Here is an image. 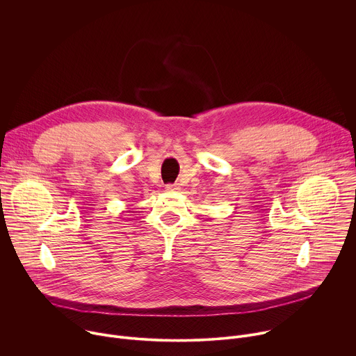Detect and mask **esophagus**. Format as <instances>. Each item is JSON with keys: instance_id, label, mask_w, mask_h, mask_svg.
<instances>
[{"instance_id": "34e87169", "label": "esophagus", "mask_w": 356, "mask_h": 356, "mask_svg": "<svg viewBox=\"0 0 356 356\" xmlns=\"http://www.w3.org/2000/svg\"><path fill=\"white\" fill-rule=\"evenodd\" d=\"M166 190H168V191H179V190H180V186L176 184V183H175V184H168V186H166Z\"/></svg>"}]
</instances>
